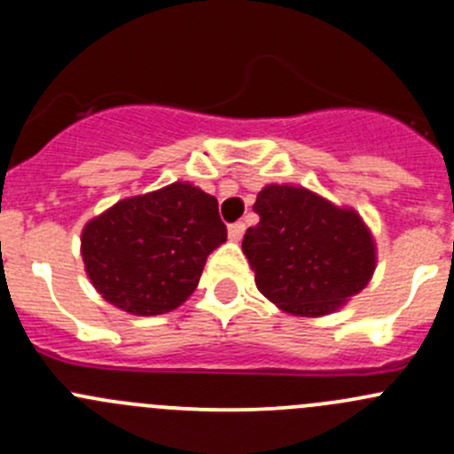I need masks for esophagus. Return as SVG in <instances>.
Returning a JSON list of instances; mask_svg holds the SVG:
<instances>
[{
  "mask_svg": "<svg viewBox=\"0 0 454 454\" xmlns=\"http://www.w3.org/2000/svg\"><path fill=\"white\" fill-rule=\"evenodd\" d=\"M244 231H246V223L235 222L228 226V237H231V241H239L241 237H244Z\"/></svg>",
  "mask_w": 454,
  "mask_h": 454,
  "instance_id": "34e87169",
  "label": "esophagus"
}]
</instances>
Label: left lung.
<instances>
[{
    "mask_svg": "<svg viewBox=\"0 0 454 454\" xmlns=\"http://www.w3.org/2000/svg\"><path fill=\"white\" fill-rule=\"evenodd\" d=\"M244 250L261 294L303 318L338 312L367 287L378 250L360 213L294 184H265Z\"/></svg>",
    "mask_w": 454,
    "mask_h": 454,
    "instance_id": "obj_1",
    "label": "left lung"
}]
</instances>
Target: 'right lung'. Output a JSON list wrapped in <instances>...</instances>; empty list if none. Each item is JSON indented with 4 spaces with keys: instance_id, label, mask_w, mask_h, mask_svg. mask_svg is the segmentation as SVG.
<instances>
[{
    "instance_id": "1",
    "label": "right lung",
    "mask_w": 454,
    "mask_h": 454,
    "mask_svg": "<svg viewBox=\"0 0 454 454\" xmlns=\"http://www.w3.org/2000/svg\"><path fill=\"white\" fill-rule=\"evenodd\" d=\"M226 241L217 200L191 182L125 198L81 232L91 286L134 316L177 309L198 287L206 259Z\"/></svg>"
}]
</instances>
